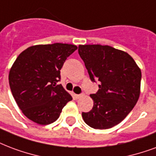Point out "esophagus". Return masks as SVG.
Returning <instances> with one entry per match:
<instances>
[{
	"label": "esophagus",
	"mask_w": 156,
	"mask_h": 156,
	"mask_svg": "<svg viewBox=\"0 0 156 156\" xmlns=\"http://www.w3.org/2000/svg\"><path fill=\"white\" fill-rule=\"evenodd\" d=\"M84 95H85V94H84L83 93H82L81 94H77V95H75V96H76V98H83Z\"/></svg>",
	"instance_id": "34e87169"
}]
</instances>
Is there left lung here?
Masks as SVG:
<instances>
[{
	"mask_svg": "<svg viewBox=\"0 0 156 156\" xmlns=\"http://www.w3.org/2000/svg\"><path fill=\"white\" fill-rule=\"evenodd\" d=\"M92 82H99L98 91L90 97L93 107L82 112L85 123L94 129H108L119 124L139 99L141 72L124 51L101 44L78 46Z\"/></svg>",
	"mask_w": 156,
	"mask_h": 156,
	"instance_id": "1",
	"label": "left lung"
}]
</instances>
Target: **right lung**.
Listing matches in <instances>:
<instances>
[{
    "label": "right lung",
    "instance_id": "obj_1",
    "mask_svg": "<svg viewBox=\"0 0 156 156\" xmlns=\"http://www.w3.org/2000/svg\"><path fill=\"white\" fill-rule=\"evenodd\" d=\"M73 44L55 43L29 47L13 63L9 84L14 98L27 118L40 125L53 123L72 97L61 84L60 70Z\"/></svg>",
    "mask_w": 156,
    "mask_h": 156
}]
</instances>
